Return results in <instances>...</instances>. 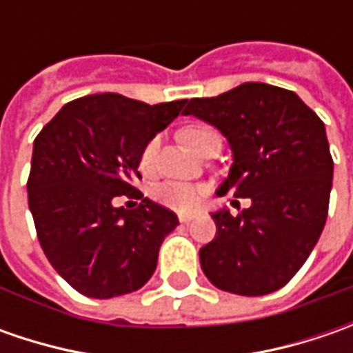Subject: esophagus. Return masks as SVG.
Listing matches in <instances>:
<instances>
[{
	"label": "esophagus",
	"instance_id": "34e87169",
	"mask_svg": "<svg viewBox=\"0 0 353 353\" xmlns=\"http://www.w3.org/2000/svg\"><path fill=\"white\" fill-rule=\"evenodd\" d=\"M179 220H181L183 224H188V222L194 220V214H179Z\"/></svg>",
	"mask_w": 353,
	"mask_h": 353
}]
</instances>
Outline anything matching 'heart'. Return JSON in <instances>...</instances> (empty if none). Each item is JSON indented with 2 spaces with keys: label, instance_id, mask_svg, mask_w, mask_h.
<instances>
[{
  "label": "heart",
  "instance_id": "1",
  "mask_svg": "<svg viewBox=\"0 0 353 353\" xmlns=\"http://www.w3.org/2000/svg\"><path fill=\"white\" fill-rule=\"evenodd\" d=\"M179 135H181V141L192 153H198L200 147L208 139L218 137V133L214 129L206 128V125H188ZM157 153H159V139H151L145 145V149L141 151V157H139V169L143 172H153L157 163ZM204 192H206L204 186H198V184L161 183L159 186L153 188V198L159 204L167 206L170 210L188 212L192 210V208H196L198 204H200Z\"/></svg>",
  "mask_w": 353,
  "mask_h": 353
}]
</instances>
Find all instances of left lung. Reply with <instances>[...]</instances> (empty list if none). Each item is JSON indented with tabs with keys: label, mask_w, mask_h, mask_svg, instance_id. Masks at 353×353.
Segmentation results:
<instances>
[{
	"label": "left lung",
	"mask_w": 353,
	"mask_h": 353,
	"mask_svg": "<svg viewBox=\"0 0 353 353\" xmlns=\"http://www.w3.org/2000/svg\"><path fill=\"white\" fill-rule=\"evenodd\" d=\"M222 131L234 153L218 194L251 198L232 216L214 212L216 236L200 250L214 287L261 296L285 287L314 250L326 224L334 161L324 123L294 92L245 82L216 98L184 102Z\"/></svg>",
	"instance_id": "1"
}]
</instances>
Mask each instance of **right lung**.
<instances>
[{
	"mask_svg": "<svg viewBox=\"0 0 353 353\" xmlns=\"http://www.w3.org/2000/svg\"><path fill=\"white\" fill-rule=\"evenodd\" d=\"M186 100L149 103L105 92L72 100L37 135L27 181L29 210L50 265L90 299L141 289L159 248L179 225L169 208L133 186L145 145ZM141 197L137 209L117 197Z\"/></svg>",
	"mask_w": 353,
	"mask_h": 353,
	"instance_id": "right-lung-1",
	"label": "right lung"
}]
</instances>
